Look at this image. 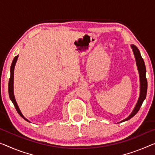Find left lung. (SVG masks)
Wrapping results in <instances>:
<instances>
[{
    "label": "left lung",
    "mask_w": 155,
    "mask_h": 155,
    "mask_svg": "<svg viewBox=\"0 0 155 155\" xmlns=\"http://www.w3.org/2000/svg\"><path fill=\"white\" fill-rule=\"evenodd\" d=\"M131 48H132L133 53H134V58L136 59V63H137V68L139 71V78H140V94L138 101L136 104L134 109L132 111V113L130 114V116H128V117L126 118L124 120H121L120 123L124 122V121L130 120V118H132L138 111H139L140 107H141V104L143 102L144 100L146 99V94H147V82L146 77V66H145V63L140 53L139 50L138 49V48L134 46V44L131 45Z\"/></svg>",
    "instance_id": "obj_1"
}]
</instances>
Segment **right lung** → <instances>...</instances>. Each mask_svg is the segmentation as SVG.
Returning <instances> with one entry per match:
<instances>
[{
    "label": "right lung",
    "instance_id": "obj_1",
    "mask_svg": "<svg viewBox=\"0 0 155 155\" xmlns=\"http://www.w3.org/2000/svg\"><path fill=\"white\" fill-rule=\"evenodd\" d=\"M18 55H16L15 58H14L12 63L11 67H10V78H9V84H8L9 96V98H10L12 102V103L14 104V107H15V108L16 109V111H17L18 114H19V115L23 119H24V120L28 121V122L30 123V121L28 120L25 117H24V116H23V114L21 113L20 109H19V107H18V106L17 104V102H16V101L15 97H14V67H15V65H16V61H17V59H18Z\"/></svg>",
    "mask_w": 155,
    "mask_h": 155
}]
</instances>
